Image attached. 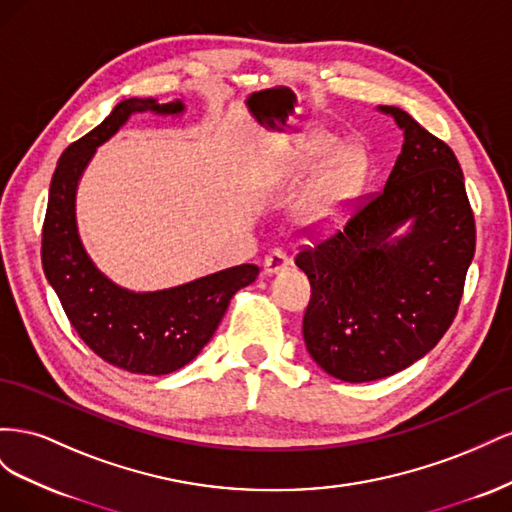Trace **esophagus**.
<instances>
[{"mask_svg":"<svg viewBox=\"0 0 512 512\" xmlns=\"http://www.w3.org/2000/svg\"><path fill=\"white\" fill-rule=\"evenodd\" d=\"M288 256L282 252H271L265 262H262V267H265V275H275V273H282L284 269H288Z\"/></svg>","mask_w":512,"mask_h":512,"instance_id":"obj_1","label":"esophagus"}]
</instances>
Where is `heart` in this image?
I'll use <instances>...</instances> for the list:
<instances>
[{"label":"heart","mask_w":512,"mask_h":512,"mask_svg":"<svg viewBox=\"0 0 512 512\" xmlns=\"http://www.w3.org/2000/svg\"><path fill=\"white\" fill-rule=\"evenodd\" d=\"M339 138L309 130L297 151L290 177L297 179L322 164L292 207V220L305 235H327L342 226L367 177V156L359 145L339 147Z\"/></svg>","instance_id":"obj_1"}]
</instances>
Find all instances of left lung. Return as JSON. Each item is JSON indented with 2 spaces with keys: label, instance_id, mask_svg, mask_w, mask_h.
Masks as SVG:
<instances>
[{
  "label": "left lung",
  "instance_id": "left-lung-1",
  "mask_svg": "<svg viewBox=\"0 0 512 512\" xmlns=\"http://www.w3.org/2000/svg\"><path fill=\"white\" fill-rule=\"evenodd\" d=\"M404 132L384 190L344 230L294 262L312 286L303 339L312 359L344 382L410 367L457 314L476 228L453 149L397 106H378Z\"/></svg>",
  "mask_w": 512,
  "mask_h": 512
}]
</instances>
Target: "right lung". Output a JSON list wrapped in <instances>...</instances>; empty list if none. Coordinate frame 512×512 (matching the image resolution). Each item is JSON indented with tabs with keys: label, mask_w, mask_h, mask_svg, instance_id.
I'll return each instance as SVG.
<instances>
[{
	"label": "right lung",
	"mask_w": 512,
	"mask_h": 512,
	"mask_svg": "<svg viewBox=\"0 0 512 512\" xmlns=\"http://www.w3.org/2000/svg\"><path fill=\"white\" fill-rule=\"evenodd\" d=\"M183 111V100L119 102L98 128L61 153L42 228V269L74 331L100 359L138 376H166L188 365L218 329L232 294L258 277L256 265H239L173 288L136 292L106 277L85 250L76 190L96 149L132 115L179 117Z\"/></svg>",
	"instance_id": "obj_1"
}]
</instances>
